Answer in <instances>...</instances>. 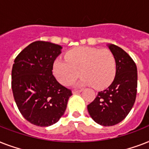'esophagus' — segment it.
Listing matches in <instances>:
<instances>
[{"label": "esophagus", "instance_id": "34e87169", "mask_svg": "<svg viewBox=\"0 0 149 149\" xmlns=\"http://www.w3.org/2000/svg\"><path fill=\"white\" fill-rule=\"evenodd\" d=\"M82 92V90H74L72 91V94H77V93H79Z\"/></svg>", "mask_w": 149, "mask_h": 149}]
</instances>
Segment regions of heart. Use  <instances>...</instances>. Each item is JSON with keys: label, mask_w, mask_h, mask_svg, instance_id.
<instances>
[{"label": "heart", "mask_w": 149, "mask_h": 149, "mask_svg": "<svg viewBox=\"0 0 149 149\" xmlns=\"http://www.w3.org/2000/svg\"><path fill=\"white\" fill-rule=\"evenodd\" d=\"M65 60L57 58L53 72L58 81L68 85L79 77V85H92L94 88L106 87L116 73L115 57L111 50L91 47H77L65 54Z\"/></svg>", "instance_id": "1"}]
</instances>
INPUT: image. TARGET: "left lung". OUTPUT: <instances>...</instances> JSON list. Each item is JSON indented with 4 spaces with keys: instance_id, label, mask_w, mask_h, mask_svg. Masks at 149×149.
<instances>
[{
    "instance_id": "left-lung-1",
    "label": "left lung",
    "mask_w": 149,
    "mask_h": 149,
    "mask_svg": "<svg viewBox=\"0 0 149 149\" xmlns=\"http://www.w3.org/2000/svg\"><path fill=\"white\" fill-rule=\"evenodd\" d=\"M116 60V74L112 84L97 93L87 105L90 115L102 126H113L125 119L134 105L137 93L136 64L125 51L115 45H107Z\"/></svg>"
}]
</instances>
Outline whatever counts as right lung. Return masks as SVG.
Masks as SVG:
<instances>
[{"label":"right lung","mask_w":149,"mask_h":149,"mask_svg":"<svg viewBox=\"0 0 149 149\" xmlns=\"http://www.w3.org/2000/svg\"><path fill=\"white\" fill-rule=\"evenodd\" d=\"M63 47L37 41L15 58L11 72V88L22 116L39 127L54 125L64 114L72 92L62 86L52 74L54 61Z\"/></svg>","instance_id":"1"}]
</instances>
